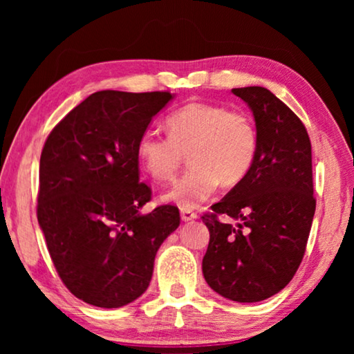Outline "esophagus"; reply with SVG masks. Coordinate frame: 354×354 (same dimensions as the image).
Returning a JSON list of instances; mask_svg holds the SVG:
<instances>
[{
    "mask_svg": "<svg viewBox=\"0 0 354 354\" xmlns=\"http://www.w3.org/2000/svg\"><path fill=\"white\" fill-rule=\"evenodd\" d=\"M198 215H196V212L190 211V209H181V220L183 221H190V220H195Z\"/></svg>",
    "mask_w": 354,
    "mask_h": 354,
    "instance_id": "1",
    "label": "esophagus"
}]
</instances>
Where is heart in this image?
Segmentation results:
<instances>
[{"mask_svg":"<svg viewBox=\"0 0 354 354\" xmlns=\"http://www.w3.org/2000/svg\"><path fill=\"white\" fill-rule=\"evenodd\" d=\"M169 136L154 131L137 140V158L156 181H169L189 154L190 169L165 192L164 200L195 209L214 195L220 183L236 185L254 164L257 131L243 111L221 104L190 103L165 120Z\"/></svg>","mask_w":354,"mask_h":354,"instance_id":"obj_1","label":"heart"}]
</instances>
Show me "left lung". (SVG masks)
I'll return each instance as SVG.
<instances>
[{
	"instance_id": "obj_1",
	"label": "left lung",
	"mask_w": 354,
	"mask_h": 354,
	"mask_svg": "<svg viewBox=\"0 0 354 354\" xmlns=\"http://www.w3.org/2000/svg\"><path fill=\"white\" fill-rule=\"evenodd\" d=\"M232 93L253 112L257 151L243 181L201 217L211 236L203 274L218 295L256 303L290 283L306 251L315 212L313 151L301 120L268 88ZM221 213L236 223L220 222Z\"/></svg>"
}]
</instances>
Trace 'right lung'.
Returning <instances> with one entry per match:
<instances>
[{"label": "right lung", "instance_id": "right-lung-1", "mask_svg": "<svg viewBox=\"0 0 354 354\" xmlns=\"http://www.w3.org/2000/svg\"><path fill=\"white\" fill-rule=\"evenodd\" d=\"M170 92L101 91L56 124L40 156L37 220L62 283L98 308H122L148 289L154 257L179 226L176 206L140 209L137 140Z\"/></svg>", "mask_w": 354, "mask_h": 354}]
</instances>
